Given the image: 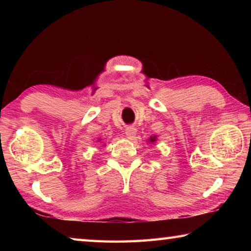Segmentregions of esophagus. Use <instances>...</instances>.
I'll return each instance as SVG.
<instances>
[{"instance_id": "34e87169", "label": "esophagus", "mask_w": 251, "mask_h": 251, "mask_svg": "<svg viewBox=\"0 0 251 251\" xmlns=\"http://www.w3.org/2000/svg\"><path fill=\"white\" fill-rule=\"evenodd\" d=\"M136 131H137V130H136L135 127H133V126L127 127L126 130H125L126 137L129 138V139H133L135 137V135H136Z\"/></svg>"}]
</instances>
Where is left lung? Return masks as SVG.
<instances>
[{"label":"left lung","mask_w":251,"mask_h":251,"mask_svg":"<svg viewBox=\"0 0 251 251\" xmlns=\"http://www.w3.org/2000/svg\"><path fill=\"white\" fill-rule=\"evenodd\" d=\"M148 141H150L151 143H154V142H156V136H151V137H150V139H148Z\"/></svg>","instance_id":"obj_1"}]
</instances>
